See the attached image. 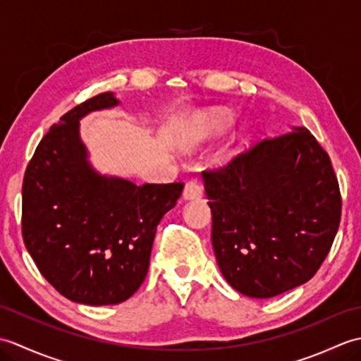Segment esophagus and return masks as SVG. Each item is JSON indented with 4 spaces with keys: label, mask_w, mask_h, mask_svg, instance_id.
Wrapping results in <instances>:
<instances>
[{
    "label": "esophagus",
    "mask_w": 361,
    "mask_h": 361,
    "mask_svg": "<svg viewBox=\"0 0 361 361\" xmlns=\"http://www.w3.org/2000/svg\"><path fill=\"white\" fill-rule=\"evenodd\" d=\"M203 195V189L202 185L197 180H190L186 183L185 190H183V198L185 200H197Z\"/></svg>",
    "instance_id": "obj_1"
}]
</instances>
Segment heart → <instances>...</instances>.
Masks as SVG:
<instances>
[{
    "instance_id": "1",
    "label": "heart",
    "mask_w": 361,
    "mask_h": 361,
    "mask_svg": "<svg viewBox=\"0 0 361 361\" xmlns=\"http://www.w3.org/2000/svg\"><path fill=\"white\" fill-rule=\"evenodd\" d=\"M233 113H228L224 110L204 113L202 116L194 119V122H190V126L188 127L186 144L194 145L224 135L225 132H228V128L233 126Z\"/></svg>"
}]
</instances>
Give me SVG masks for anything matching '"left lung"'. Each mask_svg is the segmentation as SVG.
<instances>
[{
  "label": "left lung",
  "mask_w": 361,
  "mask_h": 361,
  "mask_svg": "<svg viewBox=\"0 0 361 361\" xmlns=\"http://www.w3.org/2000/svg\"><path fill=\"white\" fill-rule=\"evenodd\" d=\"M202 180L229 286L265 299L313 278L338 231L341 197L331 158L307 128L259 142Z\"/></svg>",
  "instance_id": "obj_1"
}]
</instances>
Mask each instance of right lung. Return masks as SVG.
<instances>
[{
    "mask_svg": "<svg viewBox=\"0 0 361 361\" xmlns=\"http://www.w3.org/2000/svg\"><path fill=\"white\" fill-rule=\"evenodd\" d=\"M121 104L102 93L75 106L38 144L23 181V239L60 295L85 305L119 304L141 287L157 226L183 183L142 185L91 164L80 119Z\"/></svg>",
    "mask_w": 361,
    "mask_h": 361,
    "instance_id": "add662e5",
    "label": "right lung"
}]
</instances>
